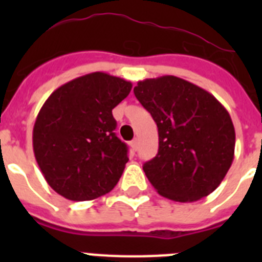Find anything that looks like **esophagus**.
Instances as JSON below:
<instances>
[{"label":"esophagus","instance_id":"esophagus-1","mask_svg":"<svg viewBox=\"0 0 262 262\" xmlns=\"http://www.w3.org/2000/svg\"><path fill=\"white\" fill-rule=\"evenodd\" d=\"M129 145H131V148H133L134 151H138V148H139V140H138V139H134L133 142L129 143Z\"/></svg>","mask_w":262,"mask_h":262}]
</instances>
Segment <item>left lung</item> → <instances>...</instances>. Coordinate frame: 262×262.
I'll list each match as a JSON object with an SVG mask.
<instances>
[{
  "label": "left lung",
  "instance_id": "8db88e82",
  "mask_svg": "<svg viewBox=\"0 0 262 262\" xmlns=\"http://www.w3.org/2000/svg\"><path fill=\"white\" fill-rule=\"evenodd\" d=\"M134 93L159 129V152L143 165L157 193L176 202L212 193L235 155L228 111L209 92L176 76L139 81Z\"/></svg>",
  "mask_w": 262,
  "mask_h": 262
}]
</instances>
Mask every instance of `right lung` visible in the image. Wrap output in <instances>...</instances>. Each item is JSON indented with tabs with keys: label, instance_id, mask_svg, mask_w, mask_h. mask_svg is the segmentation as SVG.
I'll list each match as a JSON object with an SVG mask.
<instances>
[{
	"label": "right lung",
	"instance_id": "1",
	"mask_svg": "<svg viewBox=\"0 0 262 262\" xmlns=\"http://www.w3.org/2000/svg\"><path fill=\"white\" fill-rule=\"evenodd\" d=\"M133 84L103 72L57 88L41 106L32 129L36 163L47 184L71 201H92L114 189L128 148L114 129L113 108Z\"/></svg>",
	"mask_w": 262,
	"mask_h": 262
}]
</instances>
